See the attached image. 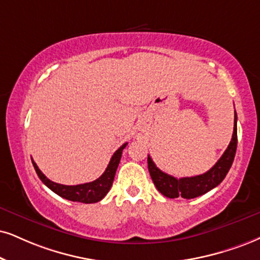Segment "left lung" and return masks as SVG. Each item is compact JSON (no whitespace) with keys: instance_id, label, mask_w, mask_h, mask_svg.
Wrapping results in <instances>:
<instances>
[{"instance_id":"8db88e82","label":"left lung","mask_w":260,"mask_h":260,"mask_svg":"<svg viewBox=\"0 0 260 260\" xmlns=\"http://www.w3.org/2000/svg\"><path fill=\"white\" fill-rule=\"evenodd\" d=\"M236 147H238V115H234V133L228 148L223 153L218 161L207 172L194 177L176 178L174 176L165 174L156 168L153 160L148 155V170L156 189L164 197L175 199H194L200 195L206 194L211 189L216 188L225 178L226 174L232 168L235 158Z\"/></svg>"}]
</instances>
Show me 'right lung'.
I'll return each mask as SVG.
<instances>
[{
    "label": "right lung",
    "instance_id": "right-lung-1",
    "mask_svg": "<svg viewBox=\"0 0 260 260\" xmlns=\"http://www.w3.org/2000/svg\"><path fill=\"white\" fill-rule=\"evenodd\" d=\"M126 145L127 143H124L123 146L115 150L114 154L112 155L111 161L110 164H108L107 169H106V171L100 176V177L95 179V181L84 184L65 185L55 183V182L50 181L49 178H47L46 176L42 174V171L38 169V166L34 160H32V164H34V168L36 170L41 181L43 182L50 190H53L54 193L59 195V197L67 199V200L70 201H77V203L94 204L102 200V199L106 197V194L110 191L112 184H113L115 171H117L118 165H119L121 153H123V149L126 147Z\"/></svg>",
    "mask_w": 260,
    "mask_h": 260
}]
</instances>
